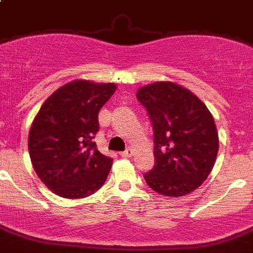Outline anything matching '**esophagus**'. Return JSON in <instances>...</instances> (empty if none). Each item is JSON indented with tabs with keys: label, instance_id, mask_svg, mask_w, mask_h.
I'll return each instance as SVG.
<instances>
[{
	"label": "esophagus",
	"instance_id": "obj_1",
	"mask_svg": "<svg viewBox=\"0 0 253 253\" xmlns=\"http://www.w3.org/2000/svg\"><path fill=\"white\" fill-rule=\"evenodd\" d=\"M121 157H124V158H131L132 157V149H127V150L122 151L121 153Z\"/></svg>",
	"mask_w": 253,
	"mask_h": 253
}]
</instances>
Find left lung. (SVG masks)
<instances>
[{"label": "left lung", "instance_id": "left-lung-1", "mask_svg": "<svg viewBox=\"0 0 253 253\" xmlns=\"http://www.w3.org/2000/svg\"><path fill=\"white\" fill-rule=\"evenodd\" d=\"M154 128L155 166L144 178L164 196L179 197L200 187L216 160L219 137L211 113L186 87L158 81L137 90Z\"/></svg>", "mask_w": 253, "mask_h": 253}]
</instances>
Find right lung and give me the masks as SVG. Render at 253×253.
Masks as SVG:
<instances>
[{
	"label": "right lung",
	"instance_id": "right-lung-1",
	"mask_svg": "<svg viewBox=\"0 0 253 253\" xmlns=\"http://www.w3.org/2000/svg\"><path fill=\"white\" fill-rule=\"evenodd\" d=\"M116 84L75 80L43 103L29 131L28 148L41 181L65 199H84L104 184L113 159L96 149L98 113Z\"/></svg>",
	"mask_w": 253,
	"mask_h": 253
}]
</instances>
